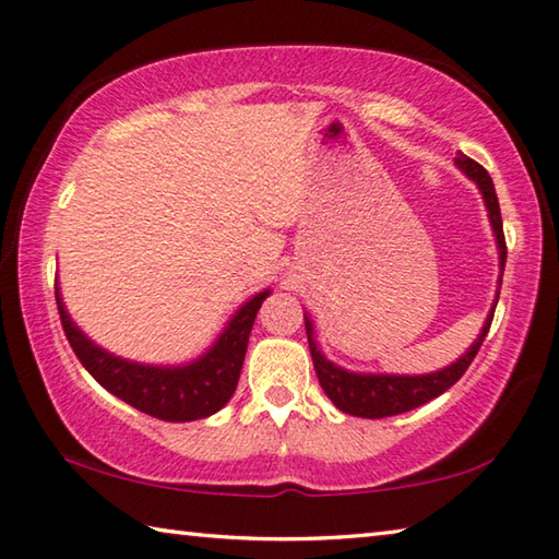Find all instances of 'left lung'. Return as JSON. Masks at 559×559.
Here are the masks:
<instances>
[{"label": "left lung", "mask_w": 559, "mask_h": 559, "mask_svg": "<svg viewBox=\"0 0 559 559\" xmlns=\"http://www.w3.org/2000/svg\"><path fill=\"white\" fill-rule=\"evenodd\" d=\"M456 165L473 179V182L478 185L480 194H484L486 210L490 216V226H493V234L498 241L500 271H503L508 246H506L503 219H500V206H498L493 179H490V175L476 163V159H471L463 153H459ZM500 281H503V273H500ZM496 302H498V296H496ZM496 302H493V308H490V316L486 318L484 330H480V335L476 337V343L468 347L466 355H461L456 362L443 367V370H439V372L414 374V377H409V374H357V372L343 370V367L333 365L330 359H325L323 353H320L316 345V337H313V323L306 318L310 357H313L318 382L325 390V394L330 396V402H333L340 412L362 416V419H382V416H394V414H404L409 409H416V406L427 404L433 400V396L447 392L449 386L456 384L463 377V372L468 370L473 357L478 355L480 345H484L490 323H493Z\"/></svg>", "instance_id": "left-lung-1"}]
</instances>
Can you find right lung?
<instances>
[{"instance_id":"1","label":"right lung","mask_w":559,"mask_h":559,"mask_svg":"<svg viewBox=\"0 0 559 559\" xmlns=\"http://www.w3.org/2000/svg\"><path fill=\"white\" fill-rule=\"evenodd\" d=\"M269 293L271 290H261L259 296L246 300L229 320V325L224 328V333L216 337V343L200 359L182 367L138 365L91 343L66 313L59 283H56V306H59L63 333L69 337L75 357L100 386L155 419L194 421L219 412L231 400L236 384H239L253 320Z\"/></svg>"}]
</instances>
